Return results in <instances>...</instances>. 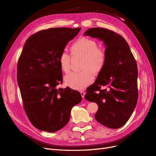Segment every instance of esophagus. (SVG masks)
<instances>
[{
	"mask_svg": "<svg viewBox=\"0 0 156 156\" xmlns=\"http://www.w3.org/2000/svg\"><path fill=\"white\" fill-rule=\"evenodd\" d=\"M81 96L83 98H84V95H85V92H84V91H81Z\"/></svg>",
	"mask_w": 156,
	"mask_h": 156,
	"instance_id": "1",
	"label": "esophagus"
}]
</instances>
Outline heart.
I'll list each match as a JSON object with an SVG mask.
<instances>
[{
  "mask_svg": "<svg viewBox=\"0 0 156 156\" xmlns=\"http://www.w3.org/2000/svg\"><path fill=\"white\" fill-rule=\"evenodd\" d=\"M72 56L81 57V71L66 75L64 82L71 88L82 90L93 81V74L98 75L104 68L107 62V53L104 48L99 47L98 42L87 37H80L71 45ZM58 63L60 70L67 73L70 69V56L63 51L58 56Z\"/></svg>",
  "mask_w": 156,
  "mask_h": 156,
  "instance_id": "b5f03b06",
  "label": "heart"
}]
</instances>
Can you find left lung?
<instances>
[{
	"instance_id": "8db88e82",
	"label": "left lung",
	"mask_w": 156,
	"mask_h": 156,
	"mask_svg": "<svg viewBox=\"0 0 156 156\" xmlns=\"http://www.w3.org/2000/svg\"><path fill=\"white\" fill-rule=\"evenodd\" d=\"M84 34L103 40L107 57L104 68L87 88L84 98L98 104L94 116L99 123L112 129L120 128L129 120L138 100L135 59L126 40L114 31L93 28Z\"/></svg>"
}]
</instances>
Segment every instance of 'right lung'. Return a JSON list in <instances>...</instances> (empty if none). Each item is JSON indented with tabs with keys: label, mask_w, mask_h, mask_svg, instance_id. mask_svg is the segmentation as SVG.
I'll return each instance as SVG.
<instances>
[{
	"label": "right lung",
	"mask_w": 156,
	"mask_h": 156,
	"mask_svg": "<svg viewBox=\"0 0 156 156\" xmlns=\"http://www.w3.org/2000/svg\"><path fill=\"white\" fill-rule=\"evenodd\" d=\"M81 28H52L27 39L17 62V79L23 108L37 129L55 132L68 124L72 107L81 102L80 92L57 86L62 83L60 54Z\"/></svg>",
	"instance_id": "1"
}]
</instances>
